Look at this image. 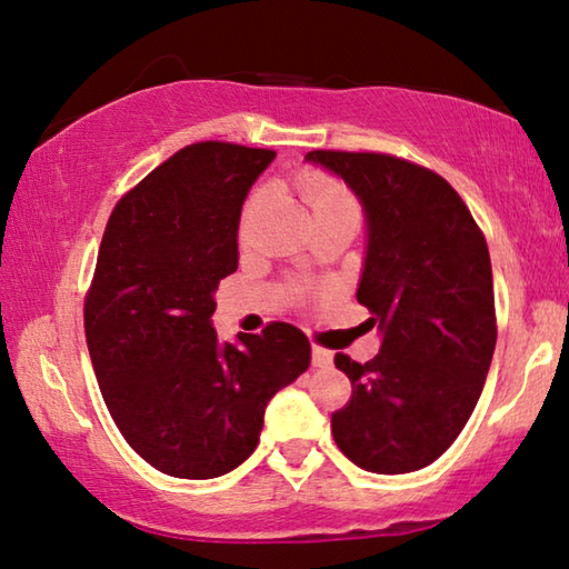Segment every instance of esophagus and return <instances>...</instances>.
Wrapping results in <instances>:
<instances>
[{
	"label": "esophagus",
	"instance_id": "esophagus-1",
	"mask_svg": "<svg viewBox=\"0 0 569 569\" xmlns=\"http://www.w3.org/2000/svg\"><path fill=\"white\" fill-rule=\"evenodd\" d=\"M311 361L316 369H329V366L333 363V353L329 349H323V346H313Z\"/></svg>",
	"mask_w": 569,
	"mask_h": 569
}]
</instances>
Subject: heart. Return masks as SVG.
Listing matches in <instances>:
<instances>
[{"mask_svg": "<svg viewBox=\"0 0 569 569\" xmlns=\"http://www.w3.org/2000/svg\"><path fill=\"white\" fill-rule=\"evenodd\" d=\"M298 192H301L303 203L308 206V210H311L316 220L333 213H359V203H356L351 192L323 170H316V168L303 170L301 176H298ZM256 203H258V192L248 198V203L243 208V228L248 223V216L253 213Z\"/></svg>", "mask_w": 569, "mask_h": 569, "instance_id": "1", "label": "heart"}]
</instances>
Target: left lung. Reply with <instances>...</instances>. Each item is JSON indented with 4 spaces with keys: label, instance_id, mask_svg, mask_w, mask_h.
<instances>
[{
    "label": "left lung",
    "instance_id": "obj_1",
    "mask_svg": "<svg viewBox=\"0 0 569 569\" xmlns=\"http://www.w3.org/2000/svg\"><path fill=\"white\" fill-rule=\"evenodd\" d=\"M359 196L369 243L359 303L383 333L371 361L336 353L351 399L331 431L353 465L407 475L451 447L497 343L492 263L465 200L435 170L387 152L311 150Z\"/></svg>",
    "mask_w": 569,
    "mask_h": 569
}]
</instances>
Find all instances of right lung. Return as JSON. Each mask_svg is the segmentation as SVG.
<instances>
[{
    "label": "right lung",
    "instance_id": "obj_1",
    "mask_svg": "<svg viewBox=\"0 0 569 569\" xmlns=\"http://www.w3.org/2000/svg\"><path fill=\"white\" fill-rule=\"evenodd\" d=\"M273 150L206 140L118 200L84 296V336L124 441L162 475L213 479L253 455L276 391L311 363L291 323L220 343L210 323L238 268L240 208Z\"/></svg>",
    "mask_w": 569,
    "mask_h": 569
}]
</instances>
